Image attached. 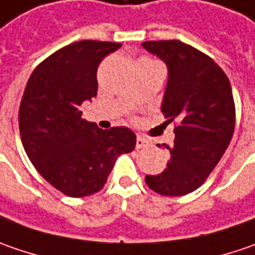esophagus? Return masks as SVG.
<instances>
[{"instance_id": "esophagus-1", "label": "esophagus", "mask_w": 255, "mask_h": 255, "mask_svg": "<svg viewBox=\"0 0 255 255\" xmlns=\"http://www.w3.org/2000/svg\"><path fill=\"white\" fill-rule=\"evenodd\" d=\"M147 144H148V141L144 138V137H141V135L137 137V142H135V147H137V148H144Z\"/></svg>"}]
</instances>
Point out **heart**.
<instances>
[{
  "mask_svg": "<svg viewBox=\"0 0 255 255\" xmlns=\"http://www.w3.org/2000/svg\"><path fill=\"white\" fill-rule=\"evenodd\" d=\"M141 61H149V60H141Z\"/></svg>",
  "mask_w": 255,
  "mask_h": 255,
  "instance_id": "heart-1",
  "label": "heart"
}]
</instances>
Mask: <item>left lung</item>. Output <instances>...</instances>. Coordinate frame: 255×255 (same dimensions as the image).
<instances>
[{"mask_svg": "<svg viewBox=\"0 0 255 255\" xmlns=\"http://www.w3.org/2000/svg\"><path fill=\"white\" fill-rule=\"evenodd\" d=\"M142 47L168 67L161 111L174 123L167 168L147 175L154 193L178 197L205 183L224 155L236 128V104L226 72L211 57L178 39L145 41Z\"/></svg>", "mask_w": 255, "mask_h": 255, "instance_id": "obj_1", "label": "left lung"}]
</instances>
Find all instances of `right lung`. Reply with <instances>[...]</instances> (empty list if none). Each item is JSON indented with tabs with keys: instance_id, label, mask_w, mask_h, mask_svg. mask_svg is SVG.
I'll use <instances>...</instances> for the list:
<instances>
[{
	"instance_id": "add662e5",
	"label": "right lung",
	"mask_w": 255,
	"mask_h": 255,
	"mask_svg": "<svg viewBox=\"0 0 255 255\" xmlns=\"http://www.w3.org/2000/svg\"><path fill=\"white\" fill-rule=\"evenodd\" d=\"M118 42L84 39L65 45L32 71L19 104L24 149L37 171L62 194L98 193L121 154L135 148L126 127L101 129L81 118V104L97 95V70Z\"/></svg>"
}]
</instances>
